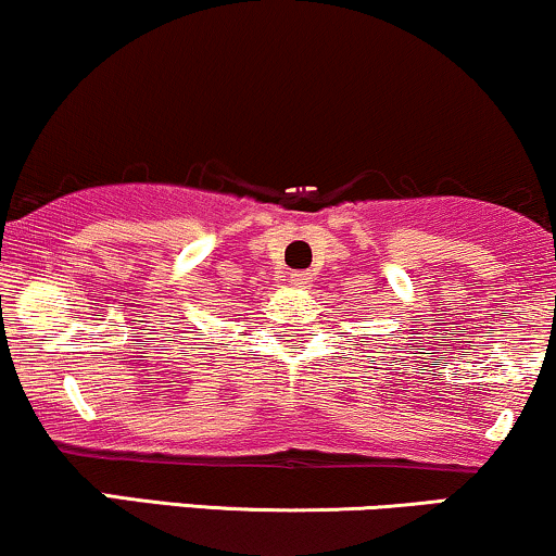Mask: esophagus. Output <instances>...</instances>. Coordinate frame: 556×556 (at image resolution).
I'll use <instances>...</instances> for the list:
<instances>
[{
	"label": "esophagus",
	"mask_w": 556,
	"mask_h": 556,
	"mask_svg": "<svg viewBox=\"0 0 556 556\" xmlns=\"http://www.w3.org/2000/svg\"><path fill=\"white\" fill-rule=\"evenodd\" d=\"M311 271H292L290 274V282L292 287H298V290H305V287H311Z\"/></svg>",
	"instance_id": "esophagus-1"
}]
</instances>
